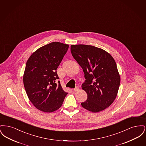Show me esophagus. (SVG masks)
<instances>
[{"label": "esophagus", "instance_id": "esophagus-1", "mask_svg": "<svg viewBox=\"0 0 146 146\" xmlns=\"http://www.w3.org/2000/svg\"><path fill=\"white\" fill-rule=\"evenodd\" d=\"M79 90V86H76L74 89V91H78Z\"/></svg>", "mask_w": 146, "mask_h": 146}]
</instances>
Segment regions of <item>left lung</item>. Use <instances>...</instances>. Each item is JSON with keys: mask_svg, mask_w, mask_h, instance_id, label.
Returning a JSON list of instances; mask_svg holds the SVG:
<instances>
[{"mask_svg": "<svg viewBox=\"0 0 146 146\" xmlns=\"http://www.w3.org/2000/svg\"><path fill=\"white\" fill-rule=\"evenodd\" d=\"M70 51L84 73L82 88L88 97L82 107L94 113L104 110L115 99L120 83L114 58L104 50L91 45H71Z\"/></svg>", "mask_w": 146, "mask_h": 146, "instance_id": "1", "label": "left lung"}]
</instances>
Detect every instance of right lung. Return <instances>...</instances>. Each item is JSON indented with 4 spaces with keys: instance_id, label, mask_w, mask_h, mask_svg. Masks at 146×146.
Wrapping results in <instances>:
<instances>
[{
    "instance_id": "right-lung-1",
    "label": "right lung",
    "mask_w": 146,
    "mask_h": 146,
    "mask_svg": "<svg viewBox=\"0 0 146 146\" xmlns=\"http://www.w3.org/2000/svg\"><path fill=\"white\" fill-rule=\"evenodd\" d=\"M69 45L52 42L35 51L28 58L23 75V84L30 101L40 111L57 110L67 95L58 80L57 68Z\"/></svg>"
}]
</instances>
